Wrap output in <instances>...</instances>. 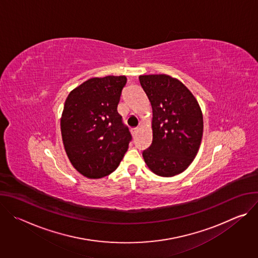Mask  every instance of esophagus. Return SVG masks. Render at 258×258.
<instances>
[{
	"mask_svg": "<svg viewBox=\"0 0 258 258\" xmlns=\"http://www.w3.org/2000/svg\"><path fill=\"white\" fill-rule=\"evenodd\" d=\"M138 132H139V127H134V128H132V134H133V135H136Z\"/></svg>",
	"mask_w": 258,
	"mask_h": 258,
	"instance_id": "obj_1",
	"label": "esophagus"
}]
</instances>
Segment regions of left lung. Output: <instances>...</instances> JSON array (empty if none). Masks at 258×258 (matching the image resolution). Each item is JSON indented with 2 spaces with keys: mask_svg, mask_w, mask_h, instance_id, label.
<instances>
[{
  "mask_svg": "<svg viewBox=\"0 0 258 258\" xmlns=\"http://www.w3.org/2000/svg\"><path fill=\"white\" fill-rule=\"evenodd\" d=\"M139 80L153 112V140L143 151L144 160L157 175H176L188 168L200 148V106L185 85L169 76H140Z\"/></svg>",
  "mask_w": 258,
  "mask_h": 258,
  "instance_id": "left-lung-1",
  "label": "left lung"
}]
</instances>
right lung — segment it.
<instances>
[{
    "mask_svg": "<svg viewBox=\"0 0 258 258\" xmlns=\"http://www.w3.org/2000/svg\"><path fill=\"white\" fill-rule=\"evenodd\" d=\"M124 76L93 78L72 90L64 104L61 134L75 168L89 178L113 172L132 141L117 112Z\"/></svg>",
    "mask_w": 258,
    "mask_h": 258,
    "instance_id": "1",
    "label": "right lung"
}]
</instances>
